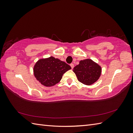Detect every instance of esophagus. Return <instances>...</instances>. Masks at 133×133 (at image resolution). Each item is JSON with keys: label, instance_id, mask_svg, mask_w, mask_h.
Returning <instances> with one entry per match:
<instances>
[{"label": "esophagus", "instance_id": "1", "mask_svg": "<svg viewBox=\"0 0 133 133\" xmlns=\"http://www.w3.org/2000/svg\"><path fill=\"white\" fill-rule=\"evenodd\" d=\"M70 65V66H71V69H73L74 67V64H73V63H71Z\"/></svg>", "mask_w": 133, "mask_h": 133}]
</instances>
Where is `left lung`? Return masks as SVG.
<instances>
[{
    "label": "left lung",
    "instance_id": "8db88e82",
    "mask_svg": "<svg viewBox=\"0 0 133 133\" xmlns=\"http://www.w3.org/2000/svg\"><path fill=\"white\" fill-rule=\"evenodd\" d=\"M101 71V67L89 59L80 61L73 70L79 81L85 85H91L97 81Z\"/></svg>",
    "mask_w": 133,
    "mask_h": 133
}]
</instances>
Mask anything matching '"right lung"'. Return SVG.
<instances>
[{"label": "right lung", "instance_id": "obj_1", "mask_svg": "<svg viewBox=\"0 0 133 133\" xmlns=\"http://www.w3.org/2000/svg\"><path fill=\"white\" fill-rule=\"evenodd\" d=\"M70 69L71 66L66 63L50 57L38 61L34 68V73L43 85L51 87L58 83L63 75Z\"/></svg>", "mask_w": 133, "mask_h": 133}]
</instances>
